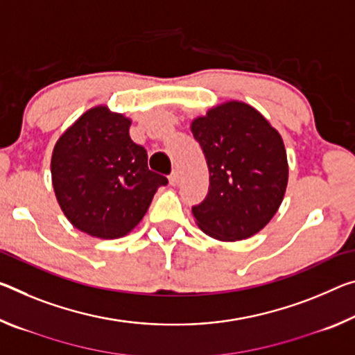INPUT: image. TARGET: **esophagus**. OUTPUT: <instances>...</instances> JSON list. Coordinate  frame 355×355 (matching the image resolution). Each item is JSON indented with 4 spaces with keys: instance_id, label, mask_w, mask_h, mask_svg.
<instances>
[{
    "instance_id": "obj_1",
    "label": "esophagus",
    "mask_w": 355,
    "mask_h": 355,
    "mask_svg": "<svg viewBox=\"0 0 355 355\" xmlns=\"http://www.w3.org/2000/svg\"><path fill=\"white\" fill-rule=\"evenodd\" d=\"M178 182H180V173H178V171H173L171 173V177H168V183H171L172 187H177Z\"/></svg>"
}]
</instances>
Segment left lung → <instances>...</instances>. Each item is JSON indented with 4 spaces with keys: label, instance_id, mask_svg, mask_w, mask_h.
<instances>
[{
    "label": "left lung",
    "instance_id": "left-lung-1",
    "mask_svg": "<svg viewBox=\"0 0 355 355\" xmlns=\"http://www.w3.org/2000/svg\"><path fill=\"white\" fill-rule=\"evenodd\" d=\"M204 151L210 187L193 207L196 224L221 241L250 239L278 211L289 166L281 134L254 107L226 101L191 121Z\"/></svg>",
    "mask_w": 355,
    "mask_h": 355
}]
</instances>
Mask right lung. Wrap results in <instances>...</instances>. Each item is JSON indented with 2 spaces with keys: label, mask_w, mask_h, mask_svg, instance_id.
I'll list each match as a JSON object with an SVG mask.
<instances>
[{
  "label": "right lung",
  "mask_w": 355,
  "mask_h": 355,
  "mask_svg": "<svg viewBox=\"0 0 355 355\" xmlns=\"http://www.w3.org/2000/svg\"><path fill=\"white\" fill-rule=\"evenodd\" d=\"M131 118L96 105L56 140L50 171L61 211L94 239L128 235L167 178L151 172L147 151L129 137Z\"/></svg>",
  "instance_id": "1"
}]
</instances>
